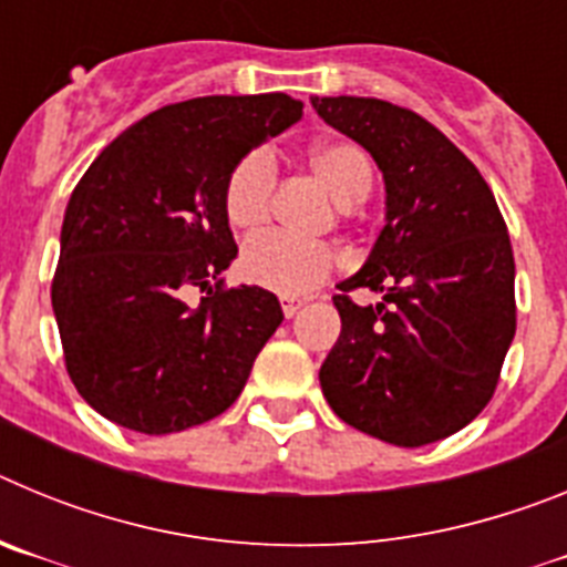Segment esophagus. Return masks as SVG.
<instances>
[{
    "label": "esophagus",
    "mask_w": 567,
    "mask_h": 567,
    "mask_svg": "<svg viewBox=\"0 0 567 567\" xmlns=\"http://www.w3.org/2000/svg\"><path fill=\"white\" fill-rule=\"evenodd\" d=\"M307 303V298H295V295H280V309H284V315L287 318H295L298 315V309Z\"/></svg>",
    "instance_id": "obj_1"
}]
</instances>
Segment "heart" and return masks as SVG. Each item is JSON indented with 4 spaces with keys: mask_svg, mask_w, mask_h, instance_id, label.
Here are the masks:
<instances>
[{
    "mask_svg": "<svg viewBox=\"0 0 567 567\" xmlns=\"http://www.w3.org/2000/svg\"><path fill=\"white\" fill-rule=\"evenodd\" d=\"M309 167L340 207H354L372 193L374 167L352 142H320L309 150ZM278 167L267 150H252L233 167L224 187V213L238 233H258L272 215ZM340 269V255L329 244H303L284 235L249 240L240 255V272L249 284L278 295H307Z\"/></svg>",
    "mask_w": 567,
    "mask_h": 567,
    "instance_id": "heart-1",
    "label": "heart"
}]
</instances>
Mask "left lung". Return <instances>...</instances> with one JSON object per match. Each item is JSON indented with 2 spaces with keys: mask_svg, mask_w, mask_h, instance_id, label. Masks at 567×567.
Returning <instances> with one entry per match:
<instances>
[{
  "mask_svg": "<svg viewBox=\"0 0 567 567\" xmlns=\"http://www.w3.org/2000/svg\"><path fill=\"white\" fill-rule=\"evenodd\" d=\"M327 124L372 153L385 227L340 284V338L320 389L343 423L403 449L460 432L483 412L517 332L514 252L480 169L414 110L360 96L312 99ZM354 288L383 291L358 308Z\"/></svg>",
  "mask_w": 567,
  "mask_h": 567,
  "instance_id": "left-lung-1",
  "label": "left lung"
}]
</instances>
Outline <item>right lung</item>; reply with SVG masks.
<instances>
[{"instance_id": "add662e5", "label": "right lung", "mask_w": 567, "mask_h": 567, "mask_svg": "<svg viewBox=\"0 0 567 567\" xmlns=\"http://www.w3.org/2000/svg\"><path fill=\"white\" fill-rule=\"evenodd\" d=\"M303 115L287 93L202 96L144 115L99 153L62 224L50 300L64 365L102 417L175 434L227 412L284 312L224 289L235 164ZM193 288L207 291L189 308Z\"/></svg>"}]
</instances>
